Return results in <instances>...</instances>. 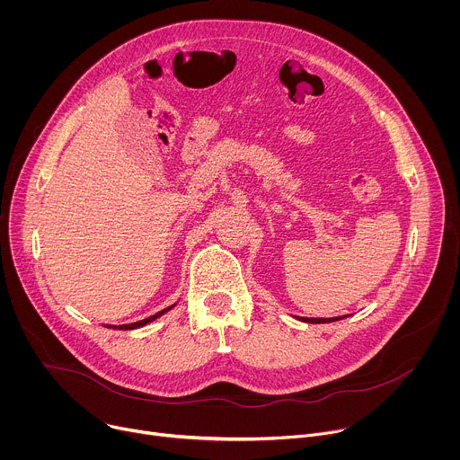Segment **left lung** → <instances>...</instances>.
Wrapping results in <instances>:
<instances>
[{
	"instance_id": "left-lung-1",
	"label": "left lung",
	"mask_w": 460,
	"mask_h": 460,
	"mask_svg": "<svg viewBox=\"0 0 460 460\" xmlns=\"http://www.w3.org/2000/svg\"><path fill=\"white\" fill-rule=\"evenodd\" d=\"M346 316H348V314H344V316H335V318H305V316H296V320L305 322V323H330V322L342 320V318H346Z\"/></svg>"
}]
</instances>
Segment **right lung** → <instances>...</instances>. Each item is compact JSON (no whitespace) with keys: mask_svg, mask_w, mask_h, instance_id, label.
Listing matches in <instances>:
<instances>
[{"mask_svg":"<svg viewBox=\"0 0 460 460\" xmlns=\"http://www.w3.org/2000/svg\"><path fill=\"white\" fill-rule=\"evenodd\" d=\"M174 305H176V304H172V305H169V307H165V309L158 311L156 314H153V316H149V318H144V320H138V322H133V323H121V325H105V327H111V330H121V332H128V330H138V327H144V325H147L149 322H153V320L160 318L162 314H165L167 311H171Z\"/></svg>","mask_w":460,"mask_h":460,"instance_id":"obj_1","label":"right lung"}]
</instances>
